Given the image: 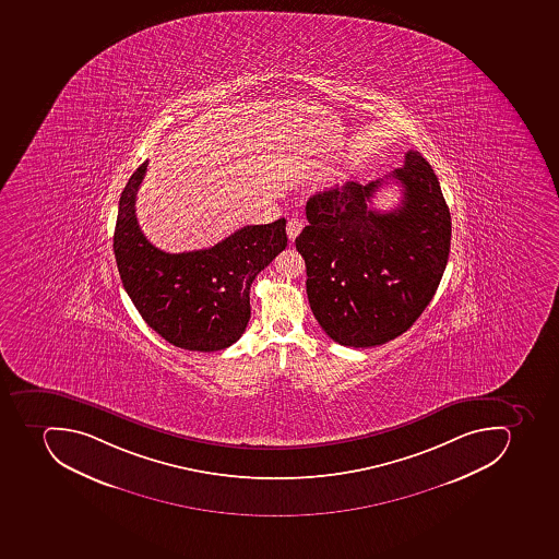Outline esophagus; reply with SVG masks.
I'll use <instances>...</instances> for the list:
<instances>
[{
  "label": "esophagus",
  "mask_w": 559,
  "mask_h": 559,
  "mask_svg": "<svg viewBox=\"0 0 559 559\" xmlns=\"http://www.w3.org/2000/svg\"><path fill=\"white\" fill-rule=\"evenodd\" d=\"M305 223L301 219H296V217H293V219H289V223H287V237H289L290 241H295V238L298 237L299 233H301V229H304Z\"/></svg>",
  "instance_id": "esophagus-1"
}]
</instances>
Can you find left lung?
<instances>
[{"instance_id": "8db88e82", "label": "left lung", "mask_w": 559, "mask_h": 559, "mask_svg": "<svg viewBox=\"0 0 559 559\" xmlns=\"http://www.w3.org/2000/svg\"><path fill=\"white\" fill-rule=\"evenodd\" d=\"M403 188L396 210L369 206L388 180L345 182L307 201L296 238L307 264L310 309L336 344L376 347L425 312L451 250V212L433 168L417 151L388 175Z\"/></svg>"}]
</instances>
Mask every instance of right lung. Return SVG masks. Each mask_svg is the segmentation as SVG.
<instances>
[{"mask_svg":"<svg viewBox=\"0 0 559 559\" xmlns=\"http://www.w3.org/2000/svg\"><path fill=\"white\" fill-rule=\"evenodd\" d=\"M147 165L131 175L119 200L114 254L122 286L143 321L175 347H229L249 324L252 281L286 249V219L243 226L211 249L170 254L152 246L134 214Z\"/></svg>","mask_w":559,"mask_h":559,"instance_id":"1","label":"right lung"}]
</instances>
